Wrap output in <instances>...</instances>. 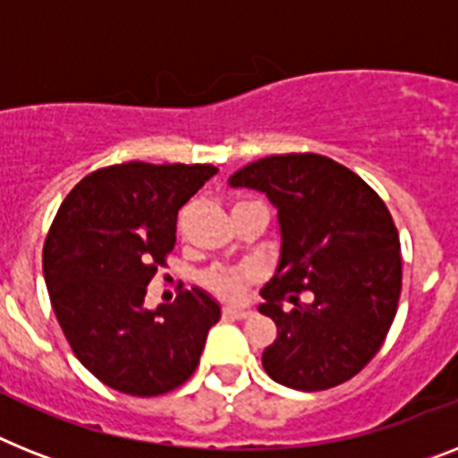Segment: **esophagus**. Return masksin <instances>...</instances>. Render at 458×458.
I'll list each match as a JSON object with an SVG mask.
<instances>
[{
	"label": "esophagus",
	"mask_w": 458,
	"mask_h": 458,
	"mask_svg": "<svg viewBox=\"0 0 458 458\" xmlns=\"http://www.w3.org/2000/svg\"><path fill=\"white\" fill-rule=\"evenodd\" d=\"M222 316H225V318H250L252 311L250 309H243V306H225V309H222Z\"/></svg>",
	"instance_id": "esophagus-1"
}]
</instances>
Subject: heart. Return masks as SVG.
Instances as JSON below:
<instances>
[{"mask_svg": "<svg viewBox=\"0 0 458 458\" xmlns=\"http://www.w3.org/2000/svg\"><path fill=\"white\" fill-rule=\"evenodd\" d=\"M255 269L241 267V269H213L203 276V285L222 300H238L243 290L255 281Z\"/></svg>", "mask_w": 458, "mask_h": 458, "instance_id": "1", "label": "heart"}]
</instances>
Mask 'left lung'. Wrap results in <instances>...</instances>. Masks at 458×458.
Segmentation results:
<instances>
[{
  "label": "left lung",
  "mask_w": 458,
  "mask_h": 458,
  "mask_svg": "<svg viewBox=\"0 0 458 458\" xmlns=\"http://www.w3.org/2000/svg\"><path fill=\"white\" fill-rule=\"evenodd\" d=\"M278 210L281 259L259 313L278 327L262 353L271 379L325 391L356 377L398 311L403 257L386 203L365 180L320 154L259 158L229 177ZM312 294L311 301L300 296ZM285 303H294L290 312Z\"/></svg>",
  "instance_id": "obj_1"
}]
</instances>
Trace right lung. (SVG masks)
<instances>
[{
  "label": "right lung",
  "mask_w": 458,
  "mask_h": 458,
  "mask_svg": "<svg viewBox=\"0 0 458 458\" xmlns=\"http://www.w3.org/2000/svg\"><path fill=\"white\" fill-rule=\"evenodd\" d=\"M217 173L208 164L93 170L72 189L44 241V281L74 356L126 395L152 398L194 374L220 304L201 288L145 306L175 248L177 210Z\"/></svg>",
  "instance_id": "1"
}]
</instances>
